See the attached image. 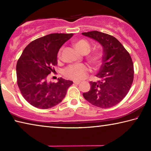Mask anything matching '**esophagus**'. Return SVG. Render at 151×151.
Returning <instances> with one entry per match:
<instances>
[{
  "instance_id": "1",
  "label": "esophagus",
  "mask_w": 151,
  "mask_h": 151,
  "mask_svg": "<svg viewBox=\"0 0 151 151\" xmlns=\"http://www.w3.org/2000/svg\"><path fill=\"white\" fill-rule=\"evenodd\" d=\"M74 84H76V85H78V84H80L81 81H73Z\"/></svg>"
}]
</instances>
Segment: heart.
I'll return each instance as SVG.
<instances>
[{
	"label": "heart",
	"instance_id": "1",
	"mask_svg": "<svg viewBox=\"0 0 151 151\" xmlns=\"http://www.w3.org/2000/svg\"><path fill=\"white\" fill-rule=\"evenodd\" d=\"M74 47L75 49L81 54H86L90 50V44L86 40L80 39L74 42ZM61 51L58 52V57H60ZM102 54L99 51H96L92 53L88 56V60L93 65H98L100 63L101 59ZM88 72V68L87 66L83 64H78V65H73L68 66L65 68L64 74L66 77L68 78L73 79L75 81H79L85 78Z\"/></svg>",
	"mask_w": 151,
	"mask_h": 151
}]
</instances>
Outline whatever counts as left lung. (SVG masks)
Returning a JSON list of instances; mask_svg holds the SVG:
<instances>
[{
    "mask_svg": "<svg viewBox=\"0 0 151 151\" xmlns=\"http://www.w3.org/2000/svg\"><path fill=\"white\" fill-rule=\"evenodd\" d=\"M82 35L103 47V65L96 75L102 80L90 82L91 89L83 95L94 106L105 109L119 103L131 88L134 66L129 53L116 38L94 30Z\"/></svg>",
    "mask_w": 151,
    "mask_h": 151,
    "instance_id": "obj_1",
    "label": "left lung"
}]
</instances>
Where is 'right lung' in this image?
<instances>
[{
    "mask_svg": "<svg viewBox=\"0 0 151 151\" xmlns=\"http://www.w3.org/2000/svg\"><path fill=\"white\" fill-rule=\"evenodd\" d=\"M73 34L53 33L33 40L28 45L17 61V84L22 96L33 106L47 109L63 100L73 83L63 78L57 83L48 81V75L57 65L60 47Z\"/></svg>",
    "mask_w": 151,
    "mask_h": 151,
    "instance_id": "right-lung-1",
    "label": "right lung"
}]
</instances>
